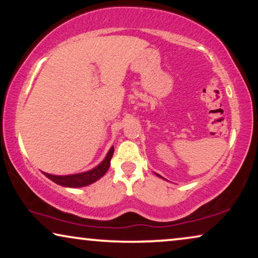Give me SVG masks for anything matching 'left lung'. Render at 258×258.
<instances>
[{
	"instance_id": "obj_1",
	"label": "left lung",
	"mask_w": 258,
	"mask_h": 258,
	"mask_svg": "<svg viewBox=\"0 0 258 258\" xmlns=\"http://www.w3.org/2000/svg\"><path fill=\"white\" fill-rule=\"evenodd\" d=\"M156 174H157V173H156ZM157 175H158V177H160V178H163V177H162V175H159V174H157ZM163 179H164V178H163Z\"/></svg>"
}]
</instances>
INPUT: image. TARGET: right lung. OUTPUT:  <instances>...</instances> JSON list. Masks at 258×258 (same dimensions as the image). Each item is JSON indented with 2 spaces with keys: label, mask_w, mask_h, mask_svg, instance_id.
<instances>
[{
  "label": "right lung",
  "mask_w": 258,
  "mask_h": 258,
  "mask_svg": "<svg viewBox=\"0 0 258 258\" xmlns=\"http://www.w3.org/2000/svg\"><path fill=\"white\" fill-rule=\"evenodd\" d=\"M114 154V147H111L108 151L107 156L98 166L93 167L92 170L85 171L81 173H74V174H67V175H57V174H50L46 172H43V174L51 179L55 184L65 186V187H84V186H88L99 180L100 178L103 177L110 166V159Z\"/></svg>",
  "instance_id": "right-lung-1"
}]
</instances>
